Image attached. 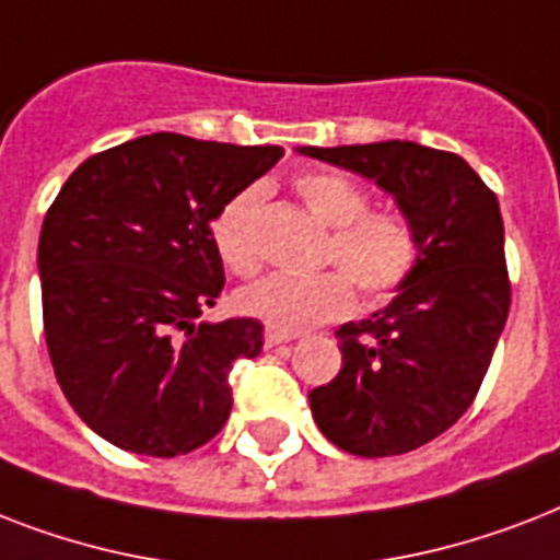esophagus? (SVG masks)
I'll return each instance as SVG.
<instances>
[{
	"label": "esophagus",
	"mask_w": 560,
	"mask_h": 560,
	"mask_svg": "<svg viewBox=\"0 0 560 560\" xmlns=\"http://www.w3.org/2000/svg\"><path fill=\"white\" fill-rule=\"evenodd\" d=\"M299 334H290V331H276V328H267V334H264V342H267V349H272V346H281V342H290L296 340Z\"/></svg>",
	"instance_id": "34e87169"
}]
</instances>
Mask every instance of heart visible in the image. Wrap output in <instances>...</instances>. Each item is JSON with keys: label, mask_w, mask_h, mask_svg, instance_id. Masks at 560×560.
<instances>
[{"label": "heart", "mask_w": 560, "mask_h": 560, "mask_svg": "<svg viewBox=\"0 0 560 560\" xmlns=\"http://www.w3.org/2000/svg\"><path fill=\"white\" fill-rule=\"evenodd\" d=\"M296 191L314 218L331 226L323 261L337 270L307 279L267 276L237 293V307L276 331H307L340 319L354 307V288L369 302L392 299L416 272L421 244L407 214L392 209H369V194L358 179L340 171H305L296 177ZM261 186H246L226 200L211 223V241L229 270L253 276L261 267L258 211Z\"/></svg>", "instance_id": "1"}]
</instances>
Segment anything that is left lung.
I'll list each match as a JSON object with an SVG mask.
<instances>
[{"mask_svg":"<svg viewBox=\"0 0 560 560\" xmlns=\"http://www.w3.org/2000/svg\"><path fill=\"white\" fill-rule=\"evenodd\" d=\"M389 191L418 232L416 272L389 305L337 331L342 369L311 412L354 456L433 442L474 404L512 307L497 194L456 153L416 142L299 148Z\"/></svg>","mask_w":560,"mask_h":560,"instance_id":"obj_1","label":"left lung"}]
</instances>
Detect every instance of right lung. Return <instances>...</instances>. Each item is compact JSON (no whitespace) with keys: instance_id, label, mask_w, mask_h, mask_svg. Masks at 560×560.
<instances>
[{"instance_id":"obj_1","label":"right lung","mask_w":560,"mask_h":560,"mask_svg":"<svg viewBox=\"0 0 560 560\" xmlns=\"http://www.w3.org/2000/svg\"><path fill=\"white\" fill-rule=\"evenodd\" d=\"M284 156L279 144L139 136L78 165L39 232L43 331L55 377L121 451L171 459L220 433L229 372L258 358V319L197 323L223 290L211 220Z\"/></svg>"}]
</instances>
